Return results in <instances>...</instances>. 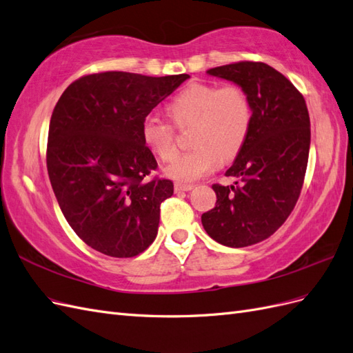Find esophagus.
Returning a JSON list of instances; mask_svg holds the SVG:
<instances>
[{
  "label": "esophagus",
  "mask_w": 353,
  "mask_h": 353,
  "mask_svg": "<svg viewBox=\"0 0 353 353\" xmlns=\"http://www.w3.org/2000/svg\"><path fill=\"white\" fill-rule=\"evenodd\" d=\"M193 188H194L193 184L176 183V184H175V193H181V191H190V190H193Z\"/></svg>",
  "instance_id": "34e87169"
}]
</instances>
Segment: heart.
<instances>
[{
    "instance_id": "b5f03b06",
    "label": "heart",
    "mask_w": 353,
    "mask_h": 353,
    "mask_svg": "<svg viewBox=\"0 0 353 353\" xmlns=\"http://www.w3.org/2000/svg\"><path fill=\"white\" fill-rule=\"evenodd\" d=\"M168 112L179 130L193 128V150L178 156L166 174L179 183H193L221 166L222 157L237 156L248 141L253 122L252 103L239 85L190 83L169 103ZM144 145L160 160L176 154L175 128L156 117H147L141 128Z\"/></svg>"
}]
</instances>
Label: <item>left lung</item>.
Returning a JSON list of instances; mask_svg holds the SVG:
<instances>
[{"label": "left lung", "mask_w": 353, "mask_h": 353, "mask_svg": "<svg viewBox=\"0 0 353 353\" xmlns=\"http://www.w3.org/2000/svg\"><path fill=\"white\" fill-rule=\"evenodd\" d=\"M208 73L240 85L252 103L253 122L225 172L239 181L212 185L216 205L203 213L201 223L215 241L245 248L271 237L294 209L306 174L311 122L302 92L266 63L244 60Z\"/></svg>", "instance_id": "8db88e82"}]
</instances>
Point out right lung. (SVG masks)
Wrapping results in <instances>:
<instances>
[{
  "mask_svg": "<svg viewBox=\"0 0 353 353\" xmlns=\"http://www.w3.org/2000/svg\"><path fill=\"white\" fill-rule=\"evenodd\" d=\"M190 77L90 73L72 82L51 114L47 169L59 206L90 248L134 258L150 245L174 183L143 143L147 114Z\"/></svg>",
  "mask_w": 353,
  "mask_h": 353,
  "instance_id": "1",
  "label": "right lung"
}]
</instances>
